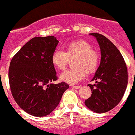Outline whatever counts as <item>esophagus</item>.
Listing matches in <instances>:
<instances>
[{"label": "esophagus", "instance_id": "obj_1", "mask_svg": "<svg viewBox=\"0 0 135 135\" xmlns=\"http://www.w3.org/2000/svg\"><path fill=\"white\" fill-rule=\"evenodd\" d=\"M72 87H73V89H80V88H81V86H73Z\"/></svg>", "mask_w": 135, "mask_h": 135}]
</instances>
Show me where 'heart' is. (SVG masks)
Returning a JSON list of instances; mask_svg holds the SVG:
<instances>
[{"label": "heart", "mask_w": 135, "mask_h": 135, "mask_svg": "<svg viewBox=\"0 0 135 135\" xmlns=\"http://www.w3.org/2000/svg\"><path fill=\"white\" fill-rule=\"evenodd\" d=\"M77 58L75 62L76 69H67L60 76L62 81L75 85L82 81L86 73L92 74L97 71L100 62V56L93 45L84 40H77L67 44L65 52L56 50L51 56V62L56 69L62 70L69 64L70 60Z\"/></svg>", "instance_id": "obj_1"}]
</instances>
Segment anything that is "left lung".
Masks as SVG:
<instances>
[{"label":"left lung","instance_id":"8db88e82","mask_svg":"<svg viewBox=\"0 0 135 135\" xmlns=\"http://www.w3.org/2000/svg\"><path fill=\"white\" fill-rule=\"evenodd\" d=\"M97 38L101 50V61L92 81L89 84L92 94L85 104L93 112H107L115 107L122 99L128 82L127 68L119 50L105 36L90 33Z\"/></svg>","mask_w":135,"mask_h":135}]
</instances>
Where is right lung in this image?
<instances>
[{"label": "right lung", "instance_id": "1", "mask_svg": "<svg viewBox=\"0 0 135 135\" xmlns=\"http://www.w3.org/2000/svg\"><path fill=\"white\" fill-rule=\"evenodd\" d=\"M59 41L54 36L34 37L14 56L8 79L16 102L25 112L36 117L46 116L58 105L69 87L58 79L51 56Z\"/></svg>", "mask_w": 135, "mask_h": 135}]
</instances>
